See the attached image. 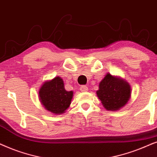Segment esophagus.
<instances>
[{"instance_id": "1", "label": "esophagus", "mask_w": 157, "mask_h": 157, "mask_svg": "<svg viewBox=\"0 0 157 157\" xmlns=\"http://www.w3.org/2000/svg\"><path fill=\"white\" fill-rule=\"evenodd\" d=\"M80 90L81 92H87L88 91V87L87 86H85V85H82V86H80Z\"/></svg>"}]
</instances>
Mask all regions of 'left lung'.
I'll use <instances>...</instances> for the list:
<instances>
[{
	"label": "left lung",
	"instance_id": "8db88e82",
	"mask_svg": "<svg viewBox=\"0 0 157 157\" xmlns=\"http://www.w3.org/2000/svg\"><path fill=\"white\" fill-rule=\"evenodd\" d=\"M96 94L103 107L112 111L119 110L128 103L131 88L126 80L108 73L99 83V90Z\"/></svg>",
	"mask_w": 157,
	"mask_h": 157
}]
</instances>
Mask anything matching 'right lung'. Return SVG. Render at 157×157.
<instances>
[{"label": "right lung", "instance_id": "1", "mask_svg": "<svg viewBox=\"0 0 157 157\" xmlns=\"http://www.w3.org/2000/svg\"><path fill=\"white\" fill-rule=\"evenodd\" d=\"M39 97L46 110L54 114H62L70 107L73 97L72 91H67L59 77L47 81L41 85Z\"/></svg>", "mask_w": 157, "mask_h": 157}]
</instances>
